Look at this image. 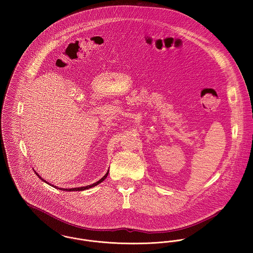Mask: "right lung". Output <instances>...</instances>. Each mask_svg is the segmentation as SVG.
I'll list each match as a JSON object with an SVG mask.
<instances>
[{"instance_id":"right-lung-1","label":"right lung","mask_w":253,"mask_h":253,"mask_svg":"<svg viewBox=\"0 0 253 253\" xmlns=\"http://www.w3.org/2000/svg\"><path fill=\"white\" fill-rule=\"evenodd\" d=\"M36 172V171H35ZM109 170L106 172V174L100 179V180L97 181V182H95V183H93V184H91V185H87V186H85V187H78V188H71V189H64V188H58V187H56V186H54V185H51L53 188H56V189H59V190H62V191H84V190H87V189H89V188H92V187H94V186H96V185H98L99 183H101V182H103L104 179H106V177H107V175H108ZM37 175H38V177L40 178V179H42V180L43 181V182H45V183H47L48 185H49V183L48 182H46V180H44V179H42L38 173L36 172Z\"/></svg>"}]
</instances>
